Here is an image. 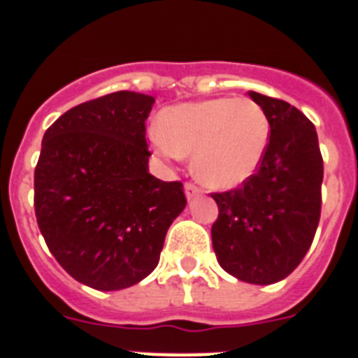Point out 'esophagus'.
I'll use <instances>...</instances> for the list:
<instances>
[{"label": "esophagus", "instance_id": "34e87169", "mask_svg": "<svg viewBox=\"0 0 358 358\" xmlns=\"http://www.w3.org/2000/svg\"><path fill=\"white\" fill-rule=\"evenodd\" d=\"M185 192H186V199H188V201H192V199L197 197V195L202 194V189L199 188V186H195L194 182H186Z\"/></svg>", "mask_w": 358, "mask_h": 358}]
</instances>
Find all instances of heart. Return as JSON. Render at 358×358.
Wrapping results in <instances>:
<instances>
[{
	"label": "heart",
	"mask_w": 358,
	"mask_h": 358,
	"mask_svg": "<svg viewBox=\"0 0 358 358\" xmlns=\"http://www.w3.org/2000/svg\"><path fill=\"white\" fill-rule=\"evenodd\" d=\"M271 123L251 98H211L166 107L152 134L169 159L194 154L195 176L215 188H235L258 170Z\"/></svg>",
	"instance_id": "1"
}]
</instances>
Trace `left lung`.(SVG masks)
Masks as SVG:
<instances>
[{
	"mask_svg": "<svg viewBox=\"0 0 358 358\" xmlns=\"http://www.w3.org/2000/svg\"><path fill=\"white\" fill-rule=\"evenodd\" d=\"M267 115L265 157L240 188L211 194L218 218L211 240L220 267L240 281L271 285L289 276L312 245L321 217L322 157L301 110L249 91Z\"/></svg>",
	"mask_w": 358,
	"mask_h": 358,
	"instance_id": "8db88e82",
	"label": "left lung"
}]
</instances>
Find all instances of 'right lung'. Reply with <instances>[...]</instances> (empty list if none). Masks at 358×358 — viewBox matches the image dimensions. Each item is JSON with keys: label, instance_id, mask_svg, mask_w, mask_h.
Returning <instances> with one entry per match:
<instances>
[{"label": "right lung", "instance_id": "1", "mask_svg": "<svg viewBox=\"0 0 358 358\" xmlns=\"http://www.w3.org/2000/svg\"><path fill=\"white\" fill-rule=\"evenodd\" d=\"M154 96L116 91L66 110L44 132L34 206L50 252L96 290H122L157 267L186 206L179 181L148 173L145 120Z\"/></svg>", "mask_w": 358, "mask_h": 358}]
</instances>
